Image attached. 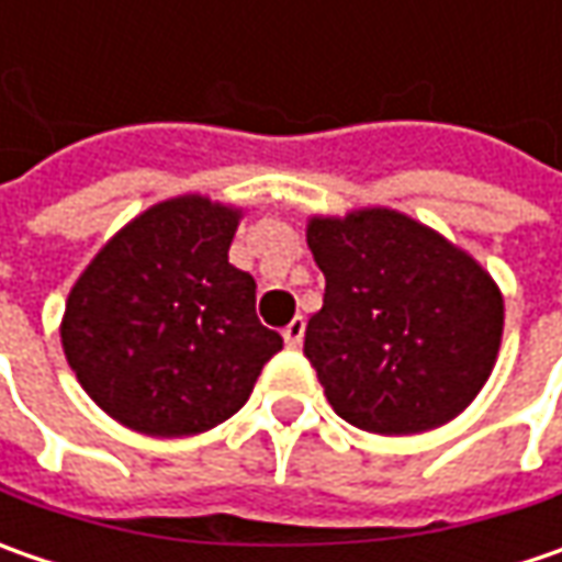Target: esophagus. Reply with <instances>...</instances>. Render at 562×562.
<instances>
[{
  "mask_svg": "<svg viewBox=\"0 0 562 562\" xmlns=\"http://www.w3.org/2000/svg\"><path fill=\"white\" fill-rule=\"evenodd\" d=\"M303 335H306V322L296 315L291 325L284 328V344H288V347H300V344H303Z\"/></svg>",
  "mask_w": 562,
  "mask_h": 562,
  "instance_id": "esophagus-1",
  "label": "esophagus"
}]
</instances>
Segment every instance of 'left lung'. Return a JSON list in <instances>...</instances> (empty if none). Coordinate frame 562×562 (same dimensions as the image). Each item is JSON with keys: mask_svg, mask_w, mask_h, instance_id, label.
<instances>
[{"mask_svg": "<svg viewBox=\"0 0 562 562\" xmlns=\"http://www.w3.org/2000/svg\"><path fill=\"white\" fill-rule=\"evenodd\" d=\"M325 274L303 353L340 419L416 435L460 416L485 387L504 335V296L469 252L394 209L313 218Z\"/></svg>", "mask_w": 562, "mask_h": 562, "instance_id": "1", "label": "left lung"}]
</instances>
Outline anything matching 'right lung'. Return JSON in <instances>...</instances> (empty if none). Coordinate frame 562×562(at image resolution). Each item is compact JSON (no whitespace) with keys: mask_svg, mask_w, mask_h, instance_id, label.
I'll return each mask as SVG.
<instances>
[{"mask_svg":"<svg viewBox=\"0 0 562 562\" xmlns=\"http://www.w3.org/2000/svg\"><path fill=\"white\" fill-rule=\"evenodd\" d=\"M240 212L205 196L146 209L77 278L61 347L80 387L140 435L231 419L284 340L256 318V281L227 262Z\"/></svg>","mask_w":562,"mask_h":562,"instance_id":"add662e5","label":"right lung"}]
</instances>
